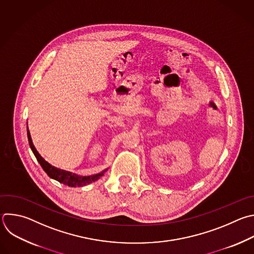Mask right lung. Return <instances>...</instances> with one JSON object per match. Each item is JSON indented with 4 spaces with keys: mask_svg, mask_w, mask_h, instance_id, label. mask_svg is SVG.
I'll return each mask as SVG.
<instances>
[{
    "mask_svg": "<svg viewBox=\"0 0 254 254\" xmlns=\"http://www.w3.org/2000/svg\"><path fill=\"white\" fill-rule=\"evenodd\" d=\"M27 133H28V140H29L30 147H31L33 153L35 154L37 160L39 161V163L43 167V170L47 173V175L51 179H53V180H55V181H57V182H59V183H61L63 185H65V186H68V187H71V188H80V187L88 186V185L98 181L99 179H101L105 175V173L108 171V168H107V170L103 171L100 174L93 175V176H84V177H82V176H78V175H75V174H72V173L61 170V168H58V167L52 165L47 160H45L44 157H42V155L38 152V150L36 149V147H35V145L33 143V140H32V137H31L29 129H28Z\"/></svg>",
    "mask_w": 254,
    "mask_h": 254,
    "instance_id": "obj_1",
    "label": "right lung"
}]
</instances>
